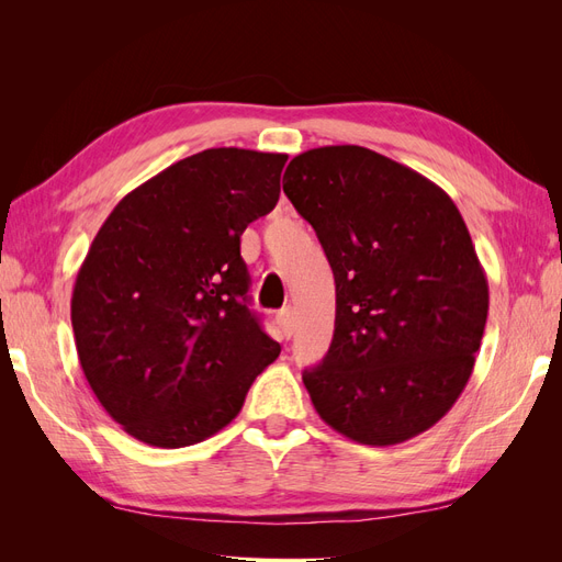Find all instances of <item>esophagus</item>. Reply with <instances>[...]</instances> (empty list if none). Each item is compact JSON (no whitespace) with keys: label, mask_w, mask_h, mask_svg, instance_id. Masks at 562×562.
I'll return each instance as SVG.
<instances>
[{"label":"esophagus","mask_w":562,"mask_h":562,"mask_svg":"<svg viewBox=\"0 0 562 562\" xmlns=\"http://www.w3.org/2000/svg\"><path fill=\"white\" fill-rule=\"evenodd\" d=\"M277 323H279L281 337H283V339H291V337H293V333H295V318H293V312H291V310H283V312H279Z\"/></svg>","instance_id":"obj_1"}]
</instances>
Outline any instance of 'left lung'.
Segmentation results:
<instances>
[{
	"label": "left lung",
	"mask_w": 562,
	"mask_h": 562,
	"mask_svg": "<svg viewBox=\"0 0 562 562\" xmlns=\"http://www.w3.org/2000/svg\"><path fill=\"white\" fill-rule=\"evenodd\" d=\"M283 192L335 277V333L304 370L318 417L384 448L431 429L462 394L487 318V279L454 201L359 145L307 149Z\"/></svg>",
	"instance_id": "left-lung-1"
}]
</instances>
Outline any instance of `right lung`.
I'll list each match as a JSON object with an SVG mask.
<instances>
[{"instance_id":"add662e5","label":"right lung","mask_w":562,"mask_h":562,"mask_svg":"<svg viewBox=\"0 0 562 562\" xmlns=\"http://www.w3.org/2000/svg\"><path fill=\"white\" fill-rule=\"evenodd\" d=\"M288 155L203 149L135 187L72 291L79 363L95 398L155 448L201 443L241 413L281 351L246 307L244 229L277 206Z\"/></svg>"}]
</instances>
